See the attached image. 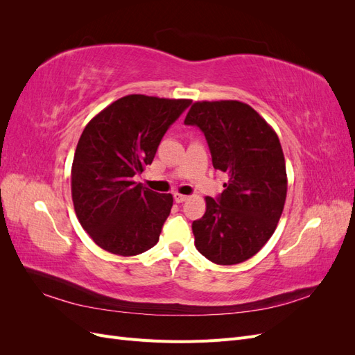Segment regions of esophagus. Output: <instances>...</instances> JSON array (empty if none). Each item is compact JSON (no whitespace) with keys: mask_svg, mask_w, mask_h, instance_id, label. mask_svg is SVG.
Here are the masks:
<instances>
[{"mask_svg":"<svg viewBox=\"0 0 355 355\" xmlns=\"http://www.w3.org/2000/svg\"><path fill=\"white\" fill-rule=\"evenodd\" d=\"M173 198H175V201H176V202H184V201H187V200H188V196L179 194V192H176V194L173 196Z\"/></svg>","mask_w":355,"mask_h":355,"instance_id":"esophagus-1","label":"esophagus"}]
</instances>
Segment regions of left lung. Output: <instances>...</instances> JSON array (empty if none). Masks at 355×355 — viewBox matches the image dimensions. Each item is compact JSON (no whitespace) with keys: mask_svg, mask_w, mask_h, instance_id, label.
<instances>
[{"mask_svg":"<svg viewBox=\"0 0 355 355\" xmlns=\"http://www.w3.org/2000/svg\"><path fill=\"white\" fill-rule=\"evenodd\" d=\"M185 124L200 127L213 167L230 178L216 200L206 197V213L192 222L197 250L218 265L241 263L271 239L284 209L280 139L250 105L239 101L196 102Z\"/></svg>","mask_w":355,"mask_h":355,"instance_id":"8db88e82","label":"left lung"}]
</instances>
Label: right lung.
<instances>
[{"label": "right lung", "instance_id": "obj_1", "mask_svg": "<svg viewBox=\"0 0 355 355\" xmlns=\"http://www.w3.org/2000/svg\"><path fill=\"white\" fill-rule=\"evenodd\" d=\"M189 105L128 94L85 125L72 161V201L81 227L103 250L135 256L158 243L173 197L133 178L153 163L167 128Z\"/></svg>", "mask_w": 355, "mask_h": 355}]
</instances>
